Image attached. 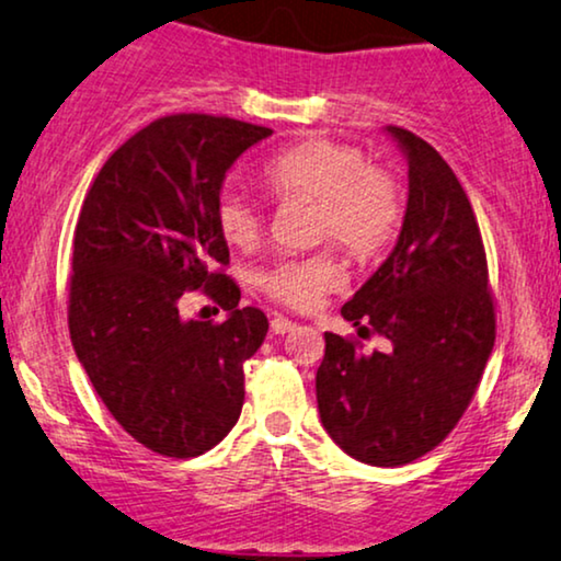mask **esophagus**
Returning <instances> with one entry per match:
<instances>
[{
	"label": "esophagus",
	"instance_id": "obj_1",
	"mask_svg": "<svg viewBox=\"0 0 561 561\" xmlns=\"http://www.w3.org/2000/svg\"><path fill=\"white\" fill-rule=\"evenodd\" d=\"M295 325H297V323H293V321H289V318H285V316H274V318H272V331H274V333H289V331H295Z\"/></svg>",
	"mask_w": 561,
	"mask_h": 561
}]
</instances>
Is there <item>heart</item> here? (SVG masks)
<instances>
[{
	"label": "heart",
	"mask_w": 561,
	"mask_h": 561,
	"mask_svg": "<svg viewBox=\"0 0 561 561\" xmlns=\"http://www.w3.org/2000/svg\"><path fill=\"white\" fill-rule=\"evenodd\" d=\"M261 181L279 202L313 198L316 236H333L357 259L378 256L399 232L403 217L399 183L373 168L363 150L344 141H297L266 162ZM215 219L230 245L251 248L261 238L259 209L236 191L219 194ZM339 285L342 268L331 251L285 259L261 276V287L295 310L316 308Z\"/></svg>",
	"instance_id": "1"
}]
</instances>
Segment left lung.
<instances>
[{"label": "left lung", "instance_id": "obj_1", "mask_svg": "<svg viewBox=\"0 0 561 561\" xmlns=\"http://www.w3.org/2000/svg\"><path fill=\"white\" fill-rule=\"evenodd\" d=\"M409 162L407 215L391 256L342 308L391 342L363 352L325 333L316 399L346 456L403 466L443 443L469 407L494 346L486 253L471 202L435 147L386 126Z\"/></svg>", "mask_w": 561, "mask_h": 561}]
</instances>
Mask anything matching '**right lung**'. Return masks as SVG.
I'll return each instance as SVG.
<instances>
[{"label": "right lung", "mask_w": 561, "mask_h": 561, "mask_svg": "<svg viewBox=\"0 0 561 561\" xmlns=\"http://www.w3.org/2000/svg\"><path fill=\"white\" fill-rule=\"evenodd\" d=\"M272 137L207 113H179L126 139L92 181L75 228L69 333L77 359L122 427L160 456L194 458L236 427L243 365L264 342L259 308L240 289L215 207L225 173ZM204 288L222 324L180 316Z\"/></svg>", "instance_id": "add662e5"}]
</instances>
